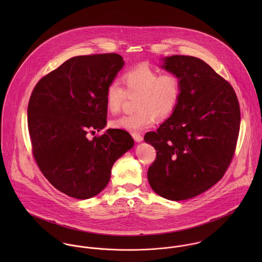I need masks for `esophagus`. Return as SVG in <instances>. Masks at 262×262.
Returning a JSON list of instances; mask_svg holds the SVG:
<instances>
[{"label":"esophagus","mask_w":262,"mask_h":262,"mask_svg":"<svg viewBox=\"0 0 262 262\" xmlns=\"http://www.w3.org/2000/svg\"><path fill=\"white\" fill-rule=\"evenodd\" d=\"M132 137L134 138V140H135L136 142H141V141L143 140L142 135H140V134H138V133H133V134H132Z\"/></svg>","instance_id":"esophagus-1"}]
</instances>
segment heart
<instances>
[{"label":"heart","mask_w":262,"mask_h":262,"mask_svg":"<svg viewBox=\"0 0 262 262\" xmlns=\"http://www.w3.org/2000/svg\"><path fill=\"white\" fill-rule=\"evenodd\" d=\"M122 81L125 89L112 81L106 91L107 108L112 114L120 112L127 95H138L136 112L113 120L114 128L140 132L150 127L155 120L164 119L176 110L182 96V81L174 74H162L147 66H138L127 71Z\"/></svg>","instance_id":"1"}]
</instances>
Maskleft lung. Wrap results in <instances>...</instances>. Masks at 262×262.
Segmentation results:
<instances>
[{
	"instance_id": "left-lung-1",
	"label": "left lung",
	"mask_w": 262,
	"mask_h": 262,
	"mask_svg": "<svg viewBox=\"0 0 262 262\" xmlns=\"http://www.w3.org/2000/svg\"><path fill=\"white\" fill-rule=\"evenodd\" d=\"M162 69L178 75L183 89L172 115L144 136L156 150L147 178L160 196L183 201L223 178L235 153L240 107L232 85L200 58L168 56Z\"/></svg>"
}]
</instances>
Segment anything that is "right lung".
<instances>
[{
  "label": "right lung",
  "instance_id": "1",
  "mask_svg": "<svg viewBox=\"0 0 262 262\" xmlns=\"http://www.w3.org/2000/svg\"><path fill=\"white\" fill-rule=\"evenodd\" d=\"M117 53L70 58L43 76L28 104L32 153L48 182L78 200L107 187L115 161L134 140L122 129H108L92 140L88 133L107 124L106 91L124 66Z\"/></svg>",
  "mask_w": 262,
  "mask_h": 262
}]
</instances>
